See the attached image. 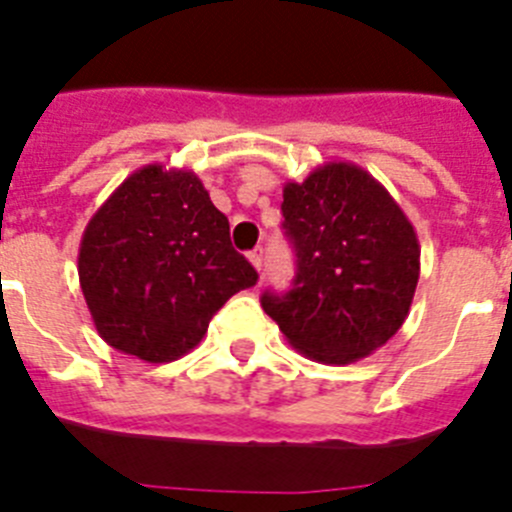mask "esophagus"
Masks as SVG:
<instances>
[{
	"mask_svg": "<svg viewBox=\"0 0 512 512\" xmlns=\"http://www.w3.org/2000/svg\"><path fill=\"white\" fill-rule=\"evenodd\" d=\"M248 261L253 264V269L261 271V266H264V248H253V251L248 253Z\"/></svg>",
	"mask_w": 512,
	"mask_h": 512,
	"instance_id": "1",
	"label": "esophagus"
}]
</instances>
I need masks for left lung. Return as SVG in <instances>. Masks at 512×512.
Listing matches in <instances>:
<instances>
[{
	"label": "left lung",
	"instance_id": "obj_1",
	"mask_svg": "<svg viewBox=\"0 0 512 512\" xmlns=\"http://www.w3.org/2000/svg\"><path fill=\"white\" fill-rule=\"evenodd\" d=\"M282 215L297 274L261 307L289 346L323 364H354L384 346L420 277L418 235L395 197L361 166L330 161L284 184Z\"/></svg>",
	"mask_w": 512,
	"mask_h": 512
}]
</instances>
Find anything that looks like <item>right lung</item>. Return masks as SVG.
<instances>
[{
  "label": "right lung",
  "instance_id": "right-lung-1",
  "mask_svg": "<svg viewBox=\"0 0 512 512\" xmlns=\"http://www.w3.org/2000/svg\"><path fill=\"white\" fill-rule=\"evenodd\" d=\"M256 279L230 246L228 217L187 169L133 171L81 235L79 284L94 328L148 364L189 354L212 315Z\"/></svg>",
  "mask_w": 512,
  "mask_h": 512
}]
</instances>
